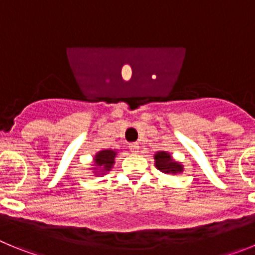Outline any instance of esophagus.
I'll list each match as a JSON object with an SVG mask.
<instances>
[{"label":"esophagus","instance_id":"34e87169","mask_svg":"<svg viewBox=\"0 0 255 255\" xmlns=\"http://www.w3.org/2000/svg\"><path fill=\"white\" fill-rule=\"evenodd\" d=\"M129 149L131 150L132 153L139 152V144L138 143H130L129 144Z\"/></svg>","mask_w":255,"mask_h":255}]
</instances>
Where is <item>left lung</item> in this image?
Instances as JSON below:
<instances>
[{"instance_id": "obj_1", "label": "left lung", "mask_w": 255, "mask_h": 255, "mask_svg": "<svg viewBox=\"0 0 255 255\" xmlns=\"http://www.w3.org/2000/svg\"><path fill=\"white\" fill-rule=\"evenodd\" d=\"M155 159V167L158 168L159 171L166 173H176V172H181L182 167L180 166L179 163L176 162H173L172 158H171V155L166 152H158L157 154L154 155Z\"/></svg>"}]
</instances>
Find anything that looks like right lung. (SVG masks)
<instances>
[{"label": "right lung", "mask_w": 255, "mask_h": 255, "mask_svg": "<svg viewBox=\"0 0 255 255\" xmlns=\"http://www.w3.org/2000/svg\"><path fill=\"white\" fill-rule=\"evenodd\" d=\"M115 155H116V153L114 150H101L96 155V163L101 168L100 171H102V172L110 171L115 162Z\"/></svg>", "instance_id": "1"}]
</instances>
